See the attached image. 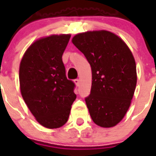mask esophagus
Segmentation results:
<instances>
[{
	"mask_svg": "<svg viewBox=\"0 0 156 156\" xmlns=\"http://www.w3.org/2000/svg\"><path fill=\"white\" fill-rule=\"evenodd\" d=\"M74 83H75L77 87L80 86V80L79 79H75V80H74Z\"/></svg>",
	"mask_w": 156,
	"mask_h": 156,
	"instance_id": "1",
	"label": "esophagus"
}]
</instances>
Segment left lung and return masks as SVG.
Listing matches in <instances>:
<instances>
[{"label":"left lung","instance_id":"obj_1","mask_svg":"<svg viewBox=\"0 0 156 156\" xmlns=\"http://www.w3.org/2000/svg\"><path fill=\"white\" fill-rule=\"evenodd\" d=\"M72 41L91 67V89L85 101L92 120L101 127L115 126L126 115L137 84L131 51L105 30L77 34Z\"/></svg>","mask_w":156,"mask_h":156}]
</instances>
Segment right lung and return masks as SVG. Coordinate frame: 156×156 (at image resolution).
I'll return each mask as SVG.
<instances>
[{"label": "right lung", "instance_id": "right-lung-1", "mask_svg": "<svg viewBox=\"0 0 156 156\" xmlns=\"http://www.w3.org/2000/svg\"><path fill=\"white\" fill-rule=\"evenodd\" d=\"M69 34L41 38L27 49L19 68L21 94L38 122L49 129L67 122L76 95L67 79L62 55Z\"/></svg>", "mask_w": 156, "mask_h": 156}]
</instances>
